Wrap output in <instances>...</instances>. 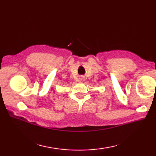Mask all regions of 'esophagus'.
I'll use <instances>...</instances> for the list:
<instances>
[{"label":"esophagus","mask_w":156,"mask_h":156,"mask_svg":"<svg viewBox=\"0 0 156 156\" xmlns=\"http://www.w3.org/2000/svg\"><path fill=\"white\" fill-rule=\"evenodd\" d=\"M84 80V76H81V77H80V80H81V81H82V80Z\"/></svg>","instance_id":"34e87169"}]
</instances>
